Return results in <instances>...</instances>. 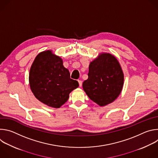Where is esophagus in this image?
<instances>
[{"mask_svg":"<svg viewBox=\"0 0 158 158\" xmlns=\"http://www.w3.org/2000/svg\"><path fill=\"white\" fill-rule=\"evenodd\" d=\"M78 82H79V87H81V86H82V81H80V80H79V81H78Z\"/></svg>","mask_w":158,"mask_h":158,"instance_id":"esophagus-1","label":"esophagus"}]
</instances>
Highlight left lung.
<instances>
[{"label": "left lung", "instance_id": "1", "mask_svg": "<svg viewBox=\"0 0 158 158\" xmlns=\"http://www.w3.org/2000/svg\"><path fill=\"white\" fill-rule=\"evenodd\" d=\"M124 85V74L116 57L107 52L100 53L90 62L88 79L84 81V91L99 106L114 102Z\"/></svg>", "mask_w": 158, "mask_h": 158}]
</instances>
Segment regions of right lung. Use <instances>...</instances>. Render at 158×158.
<instances>
[{
	"mask_svg": "<svg viewBox=\"0 0 158 158\" xmlns=\"http://www.w3.org/2000/svg\"><path fill=\"white\" fill-rule=\"evenodd\" d=\"M29 85L34 96L49 107L59 108L69 98V94L79 86L70 78L69 70L62 59L48 50L35 58L29 72Z\"/></svg>",
	"mask_w": 158,
	"mask_h": 158,
	"instance_id": "obj_1",
	"label": "right lung"
}]
</instances>
